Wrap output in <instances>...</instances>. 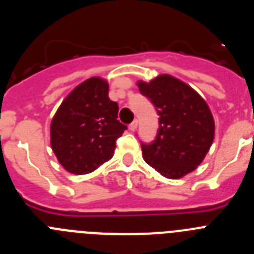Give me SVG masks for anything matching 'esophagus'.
<instances>
[{
    "label": "esophagus",
    "mask_w": 254,
    "mask_h": 254,
    "mask_svg": "<svg viewBox=\"0 0 254 254\" xmlns=\"http://www.w3.org/2000/svg\"><path fill=\"white\" fill-rule=\"evenodd\" d=\"M137 126H138L137 121H133V122H132L131 125H129V129H131L132 132H134V131H136V129H137Z\"/></svg>",
    "instance_id": "1"
}]
</instances>
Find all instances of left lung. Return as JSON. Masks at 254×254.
<instances>
[{
    "instance_id": "left-lung-1",
    "label": "left lung",
    "mask_w": 254,
    "mask_h": 254,
    "mask_svg": "<svg viewBox=\"0 0 254 254\" xmlns=\"http://www.w3.org/2000/svg\"><path fill=\"white\" fill-rule=\"evenodd\" d=\"M159 114L152 143L141 145L143 160L163 177L179 179L202 163L215 137V121L207 103L194 89L174 76L138 81Z\"/></svg>"
}]
</instances>
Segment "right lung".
I'll list each match as a JSON object with an SVG mask.
<instances>
[{"mask_svg": "<svg viewBox=\"0 0 254 254\" xmlns=\"http://www.w3.org/2000/svg\"><path fill=\"white\" fill-rule=\"evenodd\" d=\"M108 81L90 77L73 89L51 123V146L60 164L72 174H87L111 160L125 125L118 104L108 96Z\"/></svg>", "mask_w": 254, "mask_h": 254, "instance_id": "add662e5", "label": "right lung"}]
</instances>
